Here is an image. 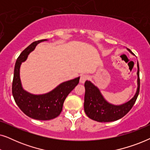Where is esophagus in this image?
Here are the masks:
<instances>
[{
	"label": "esophagus",
	"instance_id": "obj_1",
	"mask_svg": "<svg viewBox=\"0 0 150 150\" xmlns=\"http://www.w3.org/2000/svg\"><path fill=\"white\" fill-rule=\"evenodd\" d=\"M87 79H88V76L87 75H85V74L81 75V79H80V83H84L86 81H87Z\"/></svg>",
	"mask_w": 150,
	"mask_h": 150
}]
</instances>
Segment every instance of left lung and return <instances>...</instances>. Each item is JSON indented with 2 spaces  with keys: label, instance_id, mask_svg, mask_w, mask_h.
Returning a JSON list of instances; mask_svg holds the SVG:
<instances>
[{
  "label": "left lung",
  "instance_id": "1",
  "mask_svg": "<svg viewBox=\"0 0 150 150\" xmlns=\"http://www.w3.org/2000/svg\"><path fill=\"white\" fill-rule=\"evenodd\" d=\"M132 55L130 50L127 48ZM137 88L136 93L130 100L122 104H113L108 102L102 95L97 86L89 81L85 83V94L84 109L90 119L99 122H110L118 120L130 111L136 102L140 89L139 66L137 61Z\"/></svg>",
  "mask_w": 150,
  "mask_h": 150
}]
</instances>
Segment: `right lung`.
<instances>
[{"mask_svg":"<svg viewBox=\"0 0 150 150\" xmlns=\"http://www.w3.org/2000/svg\"><path fill=\"white\" fill-rule=\"evenodd\" d=\"M48 41L42 40L30 44L22 51L16 61L12 83V94L20 110L30 118L38 120H50L61 113L63 102L68 94L79 83L80 76L63 82L50 91L43 94H33L26 91L20 79V67L37 45Z\"/></svg>","mask_w":150,"mask_h":150,"instance_id":"1","label":"right lung"}]
</instances>
